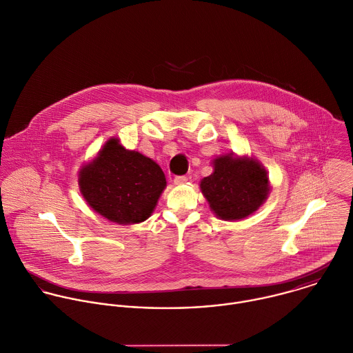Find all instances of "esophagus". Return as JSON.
<instances>
[{
    "label": "esophagus",
    "mask_w": 353,
    "mask_h": 353,
    "mask_svg": "<svg viewBox=\"0 0 353 353\" xmlns=\"http://www.w3.org/2000/svg\"><path fill=\"white\" fill-rule=\"evenodd\" d=\"M186 181H188V178L186 176H175L174 178V185H183V183H186Z\"/></svg>",
    "instance_id": "1"
}]
</instances>
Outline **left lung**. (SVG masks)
Listing matches in <instances>:
<instances>
[{
  "label": "left lung",
  "instance_id": "obj_1",
  "mask_svg": "<svg viewBox=\"0 0 353 353\" xmlns=\"http://www.w3.org/2000/svg\"><path fill=\"white\" fill-rule=\"evenodd\" d=\"M211 165L212 174L200 181V190L218 219L241 221L266 201L269 175L252 156H218Z\"/></svg>",
  "mask_w": 353,
  "mask_h": 353
}]
</instances>
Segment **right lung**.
Listing matches in <instances>:
<instances>
[{
	"label": "right lung",
	"instance_id": "1",
	"mask_svg": "<svg viewBox=\"0 0 353 353\" xmlns=\"http://www.w3.org/2000/svg\"><path fill=\"white\" fill-rule=\"evenodd\" d=\"M165 186L160 165L137 150L125 149L117 138L108 139L79 171V188L87 204L119 225L146 221Z\"/></svg>",
	"mask_w": 353,
	"mask_h": 353
}]
</instances>
